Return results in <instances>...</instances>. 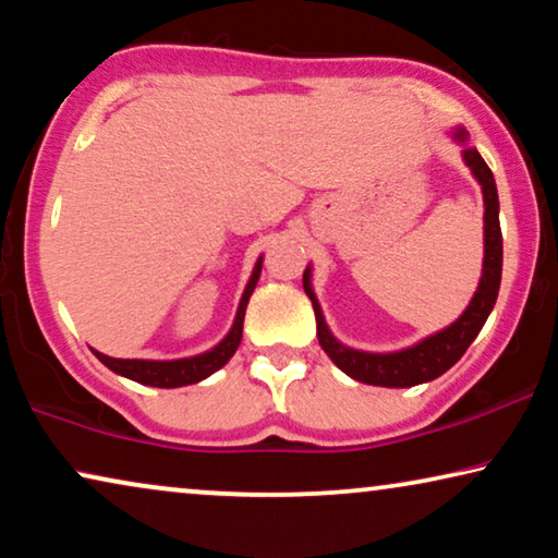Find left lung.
<instances>
[{
	"label": "left lung",
	"mask_w": 558,
	"mask_h": 558,
	"mask_svg": "<svg viewBox=\"0 0 558 558\" xmlns=\"http://www.w3.org/2000/svg\"><path fill=\"white\" fill-rule=\"evenodd\" d=\"M454 136L460 142L468 140L464 129H457ZM464 162L475 174L480 185H483L485 197V262H483V279L475 296H472L470 307L462 312V317L457 319L432 338H426L414 348L399 350V353H363V350L345 348L338 342L327 330L323 310L315 300V292L310 287V266L304 269L302 284L304 292L312 300L317 317V338L319 345L327 355L332 357V363L338 365L342 373H348L350 378L361 380V384L371 386H388V388H407L416 384H426V380L439 378L441 373L452 368V365L464 355V350L470 348V342L477 338V332L483 330L487 315L495 307L500 289V271H502V233H500V220H498V187H495V178L490 167L485 165V159L480 157L477 149H464L462 151Z\"/></svg>",
	"instance_id": "1"
}]
</instances>
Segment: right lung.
I'll use <instances>...</instances> for the list:
<instances>
[{
    "mask_svg": "<svg viewBox=\"0 0 558 558\" xmlns=\"http://www.w3.org/2000/svg\"><path fill=\"white\" fill-rule=\"evenodd\" d=\"M258 274H262V258H258L254 266V274H251L246 292L241 296L239 312H235V323L231 327V332L226 335L223 340L218 342L216 348L208 350V353L195 355V357H182V361H121V357H109L104 353H96L98 361H101L106 368H111L119 376L132 378L136 384L144 386H157V388H178V386H187V384H197V380L208 378L210 373H216L218 368L231 361V355L239 348L241 335H243V315H246V304L248 296L254 292Z\"/></svg>",
    "mask_w": 558,
    "mask_h": 558,
    "instance_id": "obj_1",
    "label": "right lung"
}]
</instances>
